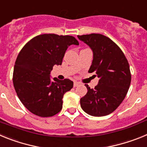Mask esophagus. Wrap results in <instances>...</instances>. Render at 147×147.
<instances>
[{
    "label": "esophagus",
    "instance_id": "34e87169",
    "mask_svg": "<svg viewBox=\"0 0 147 147\" xmlns=\"http://www.w3.org/2000/svg\"><path fill=\"white\" fill-rule=\"evenodd\" d=\"M80 85V83L78 82H74V88L79 86Z\"/></svg>",
    "mask_w": 147,
    "mask_h": 147
}]
</instances>
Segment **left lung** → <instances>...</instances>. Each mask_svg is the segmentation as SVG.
Here are the masks:
<instances>
[{"label": "left lung", "instance_id": "1", "mask_svg": "<svg viewBox=\"0 0 147 147\" xmlns=\"http://www.w3.org/2000/svg\"><path fill=\"white\" fill-rule=\"evenodd\" d=\"M93 51V59L88 72L99 78L80 99L81 107L93 116H105L116 110L125 98L131 82L129 65L120 48L109 37L100 34L77 36Z\"/></svg>", "mask_w": 147, "mask_h": 147}]
</instances>
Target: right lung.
Returning a JSON list of instances; mask_svg holds the SVG:
<instances>
[{
  "mask_svg": "<svg viewBox=\"0 0 147 147\" xmlns=\"http://www.w3.org/2000/svg\"><path fill=\"white\" fill-rule=\"evenodd\" d=\"M79 45L69 35L44 34L29 40L18 54L13 72V84L20 102L30 112L51 117L62 110V98L74 82L68 79H51L54 65L62 64L66 50Z\"/></svg>",
  "mask_w": 147,
  "mask_h": 147,
  "instance_id": "add662e5",
  "label": "right lung"
}]
</instances>
